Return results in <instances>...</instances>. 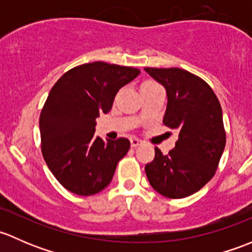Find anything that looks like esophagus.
<instances>
[{"label":"esophagus","mask_w":252,"mask_h":252,"mask_svg":"<svg viewBox=\"0 0 252 252\" xmlns=\"http://www.w3.org/2000/svg\"><path fill=\"white\" fill-rule=\"evenodd\" d=\"M141 144H142V141L140 140V139H138V138H131L130 139L131 147H138L139 145H141Z\"/></svg>","instance_id":"1"}]
</instances>
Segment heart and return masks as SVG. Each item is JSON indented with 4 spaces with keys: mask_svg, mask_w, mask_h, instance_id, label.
<instances>
[{
    "mask_svg": "<svg viewBox=\"0 0 252 252\" xmlns=\"http://www.w3.org/2000/svg\"><path fill=\"white\" fill-rule=\"evenodd\" d=\"M144 84H155V83H151V81H146V83H144Z\"/></svg>",
    "mask_w": 252,
    "mask_h": 252,
    "instance_id": "heart-1",
    "label": "heart"
}]
</instances>
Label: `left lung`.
Here are the masks:
<instances>
[{
    "label": "left lung",
    "instance_id": "obj_1",
    "mask_svg": "<svg viewBox=\"0 0 252 252\" xmlns=\"http://www.w3.org/2000/svg\"><path fill=\"white\" fill-rule=\"evenodd\" d=\"M167 91L163 124L179 133L175 146L163 155L155 147L145 166L151 187L169 199L199 191L216 173L225 146L222 107L211 86L180 68H145Z\"/></svg>",
    "mask_w": 252,
    "mask_h": 252
}]
</instances>
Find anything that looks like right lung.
Instances as JSON below:
<instances>
[{"label":"right lung","instance_id":"1","mask_svg":"<svg viewBox=\"0 0 252 252\" xmlns=\"http://www.w3.org/2000/svg\"><path fill=\"white\" fill-rule=\"evenodd\" d=\"M139 74L138 68L85 63L68 70L52 86L40 113L41 151L50 171L67 190L90 196L111 183L130 141L94 136L96 118L111 111L119 89Z\"/></svg>","mask_w":252,"mask_h":252}]
</instances>
